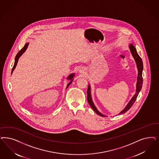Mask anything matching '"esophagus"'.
<instances>
[{
  "mask_svg": "<svg viewBox=\"0 0 159 159\" xmlns=\"http://www.w3.org/2000/svg\"><path fill=\"white\" fill-rule=\"evenodd\" d=\"M80 73H84L85 72V70H84V69H82V70H80Z\"/></svg>",
  "mask_w": 159,
  "mask_h": 159,
  "instance_id": "obj_1",
  "label": "esophagus"
}]
</instances>
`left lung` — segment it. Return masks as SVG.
Segmentation results:
<instances>
[{
    "label": "left lung",
    "mask_w": 159,
    "mask_h": 159,
    "mask_svg": "<svg viewBox=\"0 0 159 159\" xmlns=\"http://www.w3.org/2000/svg\"><path fill=\"white\" fill-rule=\"evenodd\" d=\"M130 49L131 51V54L133 55L134 60L136 62L137 64V69H138V76H137V85H136V92L135 95L132 98V99L130 100V101L129 102V103L126 106V107L125 108V109L122 110L120 112V114L123 113H125L126 111H127L129 110L130 109L131 106H133V104H134V103L135 102L136 100L137 99V96L139 94V93L140 92V91L141 90V89L142 87L143 84V77H142V71L143 69V61L141 57L139 56V55L137 54V51L136 48H134V46L133 45V44H131L130 45ZM87 99H88V102L90 104V106H91V107L92 108V109L96 113V114H98V115L101 116L102 117H104L105 116L103 115L102 113H100L99 111L97 110L96 107L94 106V105L93 104V102H92V99L91 98V94H90V88L89 86L88 88V91H87Z\"/></svg>",
    "instance_id": "8db88e82"
}]
</instances>
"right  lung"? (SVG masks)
<instances>
[{"label":"right lung","instance_id":"add662e5","mask_svg":"<svg viewBox=\"0 0 159 159\" xmlns=\"http://www.w3.org/2000/svg\"><path fill=\"white\" fill-rule=\"evenodd\" d=\"M29 44L26 43L25 44V45L24 46V47L22 48V49L20 50L18 53H17V54L16 56V57H15V64H14V66L13 67V68H12V71H13V70L15 69V67L16 66L17 63V61H18V59H19V57L21 56V55L25 52V51L26 50V49H27V48H28V46ZM74 76V74H71L68 77V79H70L71 81L69 83V84H68V85H67V88L71 84V82H72V80H73V77Z\"/></svg>","mask_w":159,"mask_h":159}]
</instances>
